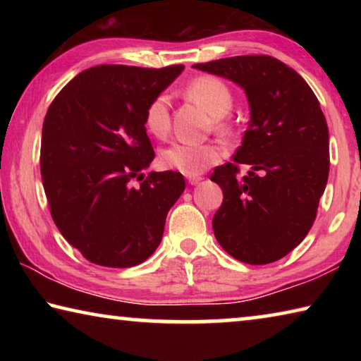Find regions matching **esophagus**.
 <instances>
[{
	"label": "esophagus",
	"instance_id": "esophagus-1",
	"mask_svg": "<svg viewBox=\"0 0 361 361\" xmlns=\"http://www.w3.org/2000/svg\"><path fill=\"white\" fill-rule=\"evenodd\" d=\"M188 178V183L189 185H199L200 181H202V176H199V175H189V176H186Z\"/></svg>",
	"mask_w": 361,
	"mask_h": 361
}]
</instances>
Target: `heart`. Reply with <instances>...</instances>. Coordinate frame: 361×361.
Listing matches in <instances>:
<instances>
[{"label":"heart","mask_w":361,"mask_h":361,"mask_svg":"<svg viewBox=\"0 0 361 361\" xmlns=\"http://www.w3.org/2000/svg\"><path fill=\"white\" fill-rule=\"evenodd\" d=\"M186 94L200 106H204L213 118H216V129L226 130L224 118L234 105L231 89L221 79L215 76H199L189 82ZM145 127L152 137L164 138L170 129L169 99L166 94H159L145 108ZM223 157V151L215 145H191L175 142L161 152L162 166L178 170L185 175H199L215 166Z\"/></svg>","instance_id":"1"}]
</instances>
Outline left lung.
Returning a JSON list of instances; mask_svg holds the SVG:
<instances>
[{
	"label": "left lung",
	"mask_w": 361,
	"mask_h": 361,
	"mask_svg": "<svg viewBox=\"0 0 361 361\" xmlns=\"http://www.w3.org/2000/svg\"><path fill=\"white\" fill-rule=\"evenodd\" d=\"M245 90L248 129L232 161L210 176L223 189L213 232L232 258L269 264L296 248L312 228L326 188V119L309 84L280 60L237 56L195 63ZM250 167L236 178L238 164Z\"/></svg>",
	"instance_id": "left-lung-1"
}]
</instances>
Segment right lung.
Segmentation results:
<instances>
[{
	"mask_svg": "<svg viewBox=\"0 0 361 361\" xmlns=\"http://www.w3.org/2000/svg\"><path fill=\"white\" fill-rule=\"evenodd\" d=\"M185 66L99 65L60 90L42 124L41 176L54 223L85 259L132 267L162 240L169 210L185 191L180 172H149L154 149L145 108Z\"/></svg>",
	"mask_w": 361,
	"mask_h": 361,
	"instance_id": "right-lung-1",
	"label": "right lung"
}]
</instances>
